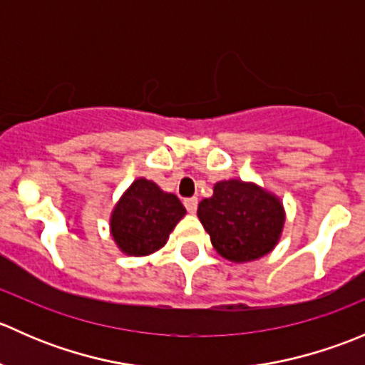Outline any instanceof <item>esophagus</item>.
<instances>
[{
	"instance_id": "esophagus-1",
	"label": "esophagus",
	"mask_w": 365,
	"mask_h": 365,
	"mask_svg": "<svg viewBox=\"0 0 365 365\" xmlns=\"http://www.w3.org/2000/svg\"><path fill=\"white\" fill-rule=\"evenodd\" d=\"M183 205H185L187 212H189V213H196V210H197V197H187V200H183Z\"/></svg>"
}]
</instances>
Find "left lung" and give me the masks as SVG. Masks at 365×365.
I'll list each match as a JSON object with an SVG mask.
<instances>
[{
	"label": "left lung",
	"mask_w": 365,
	"mask_h": 365,
	"mask_svg": "<svg viewBox=\"0 0 365 365\" xmlns=\"http://www.w3.org/2000/svg\"><path fill=\"white\" fill-rule=\"evenodd\" d=\"M197 217L215 251L235 263L264 256L275 247L284 226V208L256 183L224 180L213 196L197 206Z\"/></svg>",
	"instance_id": "8db88e82"
}]
</instances>
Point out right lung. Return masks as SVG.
<instances>
[{"label": "right lung", "mask_w": 365, "mask_h": 365, "mask_svg": "<svg viewBox=\"0 0 365 365\" xmlns=\"http://www.w3.org/2000/svg\"><path fill=\"white\" fill-rule=\"evenodd\" d=\"M175 194L160 190L157 183L139 178L127 189L111 215V235L128 256H148L168 242L169 233L185 215Z\"/></svg>", "instance_id": "add662e5"}]
</instances>
